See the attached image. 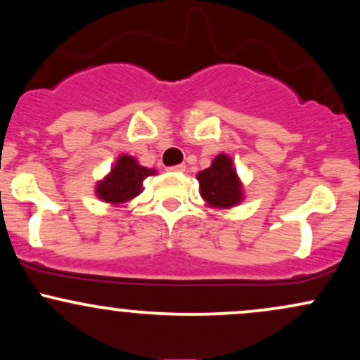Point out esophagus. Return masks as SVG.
<instances>
[{"label": "esophagus", "mask_w": 360, "mask_h": 360, "mask_svg": "<svg viewBox=\"0 0 360 360\" xmlns=\"http://www.w3.org/2000/svg\"><path fill=\"white\" fill-rule=\"evenodd\" d=\"M167 171L172 172V174H179V172H184L186 171V166H184V164H177V166L167 167Z\"/></svg>", "instance_id": "1"}]
</instances>
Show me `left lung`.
Masks as SVG:
<instances>
[{"label":"left lung","mask_w":360,"mask_h":360,"mask_svg":"<svg viewBox=\"0 0 360 360\" xmlns=\"http://www.w3.org/2000/svg\"><path fill=\"white\" fill-rule=\"evenodd\" d=\"M196 179L200 183L201 198L208 208L230 210L245 200L243 183L230 155L218 154L212 160V166L198 172Z\"/></svg>","instance_id":"1"}]
</instances>
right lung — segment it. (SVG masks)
I'll use <instances>...</instances> for the list:
<instances>
[{
	"mask_svg": "<svg viewBox=\"0 0 360 360\" xmlns=\"http://www.w3.org/2000/svg\"><path fill=\"white\" fill-rule=\"evenodd\" d=\"M155 174V169L140 166L134 155L122 154L108 174L94 186V194L98 200L111 206H125L143 191V181Z\"/></svg>",
	"mask_w": 360,
	"mask_h": 360,
	"instance_id": "obj_1",
	"label": "right lung"
}]
</instances>
